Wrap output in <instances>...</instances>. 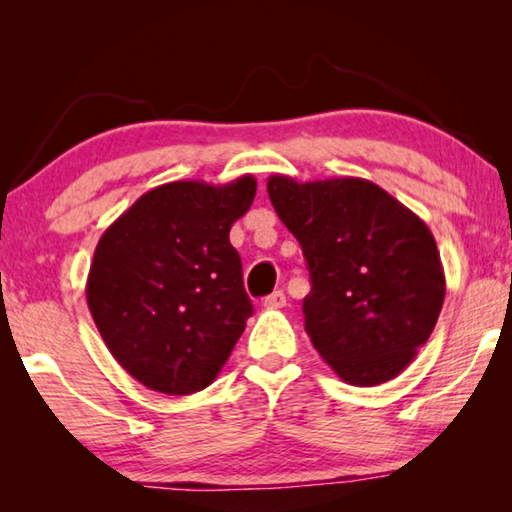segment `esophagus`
<instances>
[{
	"instance_id": "1",
	"label": "esophagus",
	"mask_w": 512,
	"mask_h": 512,
	"mask_svg": "<svg viewBox=\"0 0 512 512\" xmlns=\"http://www.w3.org/2000/svg\"><path fill=\"white\" fill-rule=\"evenodd\" d=\"M284 305H287V296H284V291H273L271 296L264 298L266 309H282Z\"/></svg>"
}]
</instances>
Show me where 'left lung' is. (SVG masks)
Listing matches in <instances>:
<instances>
[{
  "label": "left lung",
  "instance_id": "8db88e82",
  "mask_svg": "<svg viewBox=\"0 0 512 512\" xmlns=\"http://www.w3.org/2000/svg\"><path fill=\"white\" fill-rule=\"evenodd\" d=\"M266 189L307 259L302 311L320 357L352 386L400 375L429 341L445 300L427 223L363 178L298 183L275 173Z\"/></svg>",
  "mask_w": 512,
  "mask_h": 512
}]
</instances>
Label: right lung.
<instances>
[{
	"label": "right lung",
	"mask_w": 512,
	"mask_h": 512,
	"mask_svg": "<svg viewBox=\"0 0 512 512\" xmlns=\"http://www.w3.org/2000/svg\"><path fill=\"white\" fill-rule=\"evenodd\" d=\"M257 180H176L151 189L103 232L85 296L103 343L151 391L210 386L253 316L232 223Z\"/></svg>",
	"instance_id": "1"
}]
</instances>
